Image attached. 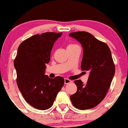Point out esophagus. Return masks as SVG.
Listing matches in <instances>:
<instances>
[{
  "label": "esophagus",
  "instance_id": "1",
  "mask_svg": "<svg viewBox=\"0 0 128 128\" xmlns=\"http://www.w3.org/2000/svg\"><path fill=\"white\" fill-rule=\"evenodd\" d=\"M72 82V81H71L70 79H67V78H65V79H64V83H65V84H68V83H70V82Z\"/></svg>",
  "mask_w": 128,
  "mask_h": 128
}]
</instances>
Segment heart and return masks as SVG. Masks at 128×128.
<instances>
[{
  "label": "heart",
  "mask_w": 128,
  "mask_h": 128,
  "mask_svg": "<svg viewBox=\"0 0 128 128\" xmlns=\"http://www.w3.org/2000/svg\"><path fill=\"white\" fill-rule=\"evenodd\" d=\"M74 45H75V44H70L69 46H74Z\"/></svg>",
  "instance_id": "heart-1"
}]
</instances>
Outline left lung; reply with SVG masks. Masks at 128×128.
<instances>
[{
    "label": "left lung",
    "mask_w": 128,
    "mask_h": 128,
    "mask_svg": "<svg viewBox=\"0 0 128 128\" xmlns=\"http://www.w3.org/2000/svg\"><path fill=\"white\" fill-rule=\"evenodd\" d=\"M69 36L79 41L83 48L81 70L89 73L87 83L75 80L77 92L70 96L72 103L80 110L94 108L105 98L115 72L111 52L106 43L90 33L79 31Z\"/></svg>",
    "instance_id": "1"
}]
</instances>
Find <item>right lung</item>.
Masks as SVG:
<instances>
[{"instance_id":"add662e5","label":"right lung","mask_w":128,"mask_h":128,"mask_svg":"<svg viewBox=\"0 0 128 128\" xmlns=\"http://www.w3.org/2000/svg\"><path fill=\"white\" fill-rule=\"evenodd\" d=\"M62 34H36L23 41L18 48L14 60L18 86L26 102L37 109L46 110L52 107L64 84L62 77L51 79L45 75L53 45Z\"/></svg>"}]
</instances>
